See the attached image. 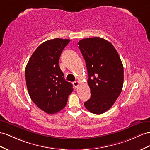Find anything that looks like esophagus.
I'll return each mask as SVG.
<instances>
[{
    "mask_svg": "<svg viewBox=\"0 0 150 150\" xmlns=\"http://www.w3.org/2000/svg\"><path fill=\"white\" fill-rule=\"evenodd\" d=\"M73 85H74V86L75 87H77L79 85V82H77V81H75V82H73Z\"/></svg>",
    "mask_w": 150,
    "mask_h": 150,
    "instance_id": "1",
    "label": "esophagus"
}]
</instances>
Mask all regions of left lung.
Wrapping results in <instances>:
<instances>
[{
    "instance_id": "obj_1",
    "label": "left lung",
    "mask_w": 150,
    "mask_h": 150,
    "mask_svg": "<svg viewBox=\"0 0 150 150\" xmlns=\"http://www.w3.org/2000/svg\"><path fill=\"white\" fill-rule=\"evenodd\" d=\"M78 44L86 63L91 93L84 106L92 113L102 114L113 106L121 93L124 83L122 63L113 45L104 38H84Z\"/></svg>"
}]
</instances>
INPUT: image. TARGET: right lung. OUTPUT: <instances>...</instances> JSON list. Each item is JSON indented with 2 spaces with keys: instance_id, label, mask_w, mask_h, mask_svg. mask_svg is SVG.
Wrapping results in <instances>:
<instances>
[{
  "instance_id": "obj_1",
  "label": "right lung",
  "mask_w": 150,
  "mask_h": 150,
  "mask_svg": "<svg viewBox=\"0 0 150 150\" xmlns=\"http://www.w3.org/2000/svg\"><path fill=\"white\" fill-rule=\"evenodd\" d=\"M70 41L56 38L44 42L32 54L25 68L30 97L48 114L63 109L74 90L72 84L65 80L58 64L61 54Z\"/></svg>"
}]
</instances>
